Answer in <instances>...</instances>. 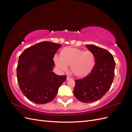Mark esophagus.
<instances>
[{"label":"esophagus","instance_id":"obj_1","mask_svg":"<svg viewBox=\"0 0 132 132\" xmlns=\"http://www.w3.org/2000/svg\"><path fill=\"white\" fill-rule=\"evenodd\" d=\"M70 79H71V78L69 77H68V76H67V80H70Z\"/></svg>","mask_w":132,"mask_h":132}]
</instances>
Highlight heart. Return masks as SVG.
Returning <instances> with one entry per match:
<instances>
[{
	"instance_id": "heart-1",
	"label": "heart",
	"mask_w": 132,
	"mask_h": 132,
	"mask_svg": "<svg viewBox=\"0 0 132 132\" xmlns=\"http://www.w3.org/2000/svg\"><path fill=\"white\" fill-rule=\"evenodd\" d=\"M54 62L62 71H66L70 65L71 72L79 78L88 75L95 65V57L90 51L74 47H65L59 53V58L55 57Z\"/></svg>"
}]
</instances>
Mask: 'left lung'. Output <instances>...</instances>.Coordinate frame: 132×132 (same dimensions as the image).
Listing matches in <instances>:
<instances>
[{
  "instance_id": "left-lung-1",
  "label": "left lung",
  "mask_w": 132,
  "mask_h": 132,
  "mask_svg": "<svg viewBox=\"0 0 132 132\" xmlns=\"http://www.w3.org/2000/svg\"><path fill=\"white\" fill-rule=\"evenodd\" d=\"M86 47L95 57V65L91 72L81 79L75 80L74 95L79 101L90 103L100 99L112 84L115 62L109 51L94 45Z\"/></svg>"
}]
</instances>
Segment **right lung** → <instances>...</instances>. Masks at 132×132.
<instances>
[{
    "mask_svg": "<svg viewBox=\"0 0 132 132\" xmlns=\"http://www.w3.org/2000/svg\"><path fill=\"white\" fill-rule=\"evenodd\" d=\"M61 44L44 41L26 48L19 56L18 82L22 94L30 101L45 104L54 98L66 75L52 71L53 58Z\"/></svg>",
    "mask_w": 132,
    "mask_h": 132,
    "instance_id": "right-lung-1",
    "label": "right lung"
}]
</instances>
